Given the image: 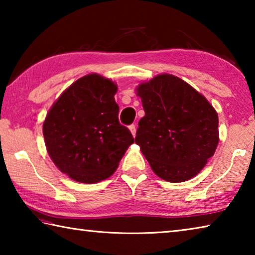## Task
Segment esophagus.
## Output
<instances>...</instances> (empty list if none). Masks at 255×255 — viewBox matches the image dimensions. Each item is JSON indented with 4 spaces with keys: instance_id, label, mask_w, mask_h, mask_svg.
Listing matches in <instances>:
<instances>
[{
    "instance_id": "obj_1",
    "label": "esophagus",
    "mask_w": 255,
    "mask_h": 255,
    "mask_svg": "<svg viewBox=\"0 0 255 255\" xmlns=\"http://www.w3.org/2000/svg\"><path fill=\"white\" fill-rule=\"evenodd\" d=\"M129 129H130L132 136L135 137L136 136V126H135V124H131L130 126H129Z\"/></svg>"
}]
</instances>
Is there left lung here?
Instances as JSON below:
<instances>
[{
    "instance_id": "8db88e82",
    "label": "left lung",
    "mask_w": 255,
    "mask_h": 255,
    "mask_svg": "<svg viewBox=\"0 0 255 255\" xmlns=\"http://www.w3.org/2000/svg\"><path fill=\"white\" fill-rule=\"evenodd\" d=\"M145 116L135 141L154 173L169 182L197 175L218 144L213 106L179 77L162 74L138 86Z\"/></svg>"
}]
</instances>
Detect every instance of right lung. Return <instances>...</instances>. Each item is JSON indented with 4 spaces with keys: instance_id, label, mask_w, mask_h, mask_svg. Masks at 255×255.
I'll list each match as a JSON object with an SVG mask.
<instances>
[{
    "instance_id": "obj_1",
    "label": "right lung",
    "mask_w": 255,
    "mask_h": 255,
    "mask_svg": "<svg viewBox=\"0 0 255 255\" xmlns=\"http://www.w3.org/2000/svg\"><path fill=\"white\" fill-rule=\"evenodd\" d=\"M117 86L97 74L74 82L51 107L42 131L55 165L73 180L96 183L114 173L133 143L119 123Z\"/></svg>"
}]
</instances>
